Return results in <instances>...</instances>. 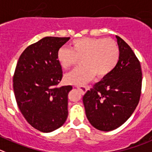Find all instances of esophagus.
I'll use <instances>...</instances> for the list:
<instances>
[{
  "label": "esophagus",
  "instance_id": "1",
  "mask_svg": "<svg viewBox=\"0 0 152 152\" xmlns=\"http://www.w3.org/2000/svg\"><path fill=\"white\" fill-rule=\"evenodd\" d=\"M77 88L79 89V91L81 92V94H84L86 92V91H87V88H86V87H85V86H77Z\"/></svg>",
  "mask_w": 152,
  "mask_h": 152
}]
</instances>
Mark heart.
<instances>
[{
    "label": "heart",
    "instance_id": "1",
    "mask_svg": "<svg viewBox=\"0 0 152 152\" xmlns=\"http://www.w3.org/2000/svg\"><path fill=\"white\" fill-rule=\"evenodd\" d=\"M120 49L117 42L110 38L83 37L74 39L69 49L61 47L57 52V61L64 69L77 64L81 59L82 66L64 76L67 84L84 85L96 75L103 78L117 66Z\"/></svg>",
    "mask_w": 152,
    "mask_h": 152
}]
</instances>
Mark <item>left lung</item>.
Masks as SVG:
<instances>
[{
	"mask_svg": "<svg viewBox=\"0 0 152 152\" xmlns=\"http://www.w3.org/2000/svg\"><path fill=\"white\" fill-rule=\"evenodd\" d=\"M115 37L120 49L117 66L88 91L83 100L88 120L102 131L122 125L137 108L141 94L140 61L128 44Z\"/></svg>",
	"mask_w": 152,
	"mask_h": 152,
	"instance_id": "obj_1",
	"label": "left lung"
}]
</instances>
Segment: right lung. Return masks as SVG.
Masks as SVG:
<instances>
[{
    "mask_svg": "<svg viewBox=\"0 0 152 152\" xmlns=\"http://www.w3.org/2000/svg\"><path fill=\"white\" fill-rule=\"evenodd\" d=\"M69 39L42 38L25 49L15 69L13 91L18 109L32 127L43 133L61 127L68 115L67 96L73 88L57 87L63 76L57 52Z\"/></svg>",
    "mask_w": 152,
    "mask_h": 152,
    "instance_id": "obj_1",
    "label": "right lung"
}]
</instances>
